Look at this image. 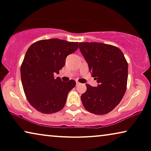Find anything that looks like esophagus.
I'll list each match as a JSON object with an SVG mask.
<instances>
[{
    "label": "esophagus",
    "mask_w": 151,
    "mask_h": 151,
    "mask_svg": "<svg viewBox=\"0 0 151 151\" xmlns=\"http://www.w3.org/2000/svg\"><path fill=\"white\" fill-rule=\"evenodd\" d=\"M80 82H76V85H77V86H78V85H80Z\"/></svg>",
    "instance_id": "34e87169"
}]
</instances>
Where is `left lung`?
I'll use <instances>...</instances> for the list:
<instances>
[{"label":"left lung","mask_w":151,"mask_h":151,"mask_svg":"<svg viewBox=\"0 0 151 151\" xmlns=\"http://www.w3.org/2000/svg\"><path fill=\"white\" fill-rule=\"evenodd\" d=\"M81 53L88 63L97 87L86 84V91L81 96L87 111L106 114L114 110L125 93L128 64L121 50L112 45L97 42L79 43Z\"/></svg>","instance_id":"8db88e82"}]
</instances>
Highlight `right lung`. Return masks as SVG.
I'll use <instances>...</instances> for the list:
<instances>
[{"mask_svg": "<svg viewBox=\"0 0 151 151\" xmlns=\"http://www.w3.org/2000/svg\"><path fill=\"white\" fill-rule=\"evenodd\" d=\"M78 48V42L50 39L35 42L26 52L20 68L22 84L28 101L39 112L52 114L64 108L76 81L63 82L54 75L59 73L67 56Z\"/></svg>", "mask_w": 151, "mask_h": 151, "instance_id": "1", "label": "right lung"}]
</instances>
